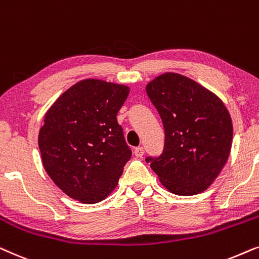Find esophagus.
I'll use <instances>...</instances> for the list:
<instances>
[{
	"instance_id": "34e87169",
	"label": "esophagus",
	"mask_w": 259,
	"mask_h": 259,
	"mask_svg": "<svg viewBox=\"0 0 259 259\" xmlns=\"http://www.w3.org/2000/svg\"><path fill=\"white\" fill-rule=\"evenodd\" d=\"M134 154H135V156H137V157H142L143 154H144V148L143 147H136L135 149H134Z\"/></svg>"
}]
</instances>
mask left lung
<instances>
[{
	"label": "left lung",
	"mask_w": 259,
	"mask_h": 259,
	"mask_svg": "<svg viewBox=\"0 0 259 259\" xmlns=\"http://www.w3.org/2000/svg\"><path fill=\"white\" fill-rule=\"evenodd\" d=\"M147 94L163 123L164 147L146 161L174 194L204 192L229 158L233 137L229 111L207 89L178 73L155 78Z\"/></svg>",
	"instance_id": "left-lung-1"
}]
</instances>
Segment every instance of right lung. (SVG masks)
<instances>
[{
  "label": "right lung",
  "mask_w": 259,
  "mask_h": 259,
  "mask_svg": "<svg viewBox=\"0 0 259 259\" xmlns=\"http://www.w3.org/2000/svg\"><path fill=\"white\" fill-rule=\"evenodd\" d=\"M127 95L124 85L86 79L47 111L39 133L42 164L70 198L96 204L117 186L133 154L116 118Z\"/></svg>",
  "instance_id": "1"
}]
</instances>
